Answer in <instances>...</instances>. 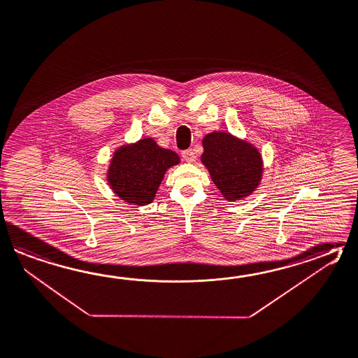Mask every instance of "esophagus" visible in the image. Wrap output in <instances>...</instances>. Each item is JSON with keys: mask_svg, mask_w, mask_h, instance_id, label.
<instances>
[{"mask_svg": "<svg viewBox=\"0 0 358 358\" xmlns=\"http://www.w3.org/2000/svg\"><path fill=\"white\" fill-rule=\"evenodd\" d=\"M182 158L185 161L191 163V162L195 161V154H194V152H192L191 149H187V150H183Z\"/></svg>", "mask_w": 358, "mask_h": 358, "instance_id": "obj_1", "label": "esophagus"}]
</instances>
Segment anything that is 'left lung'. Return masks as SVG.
Masks as SVG:
<instances>
[{
    "instance_id": "left-lung-1",
    "label": "left lung",
    "mask_w": 358,
    "mask_h": 358,
    "mask_svg": "<svg viewBox=\"0 0 358 358\" xmlns=\"http://www.w3.org/2000/svg\"><path fill=\"white\" fill-rule=\"evenodd\" d=\"M204 164L213 182L228 201L242 200L260 185L263 158L257 148L226 131H213L203 139Z\"/></svg>"
}]
</instances>
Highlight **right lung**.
I'll list each match as a JSON object with an SVG mask.
<instances>
[{"label":"right lung","instance_id":"1","mask_svg":"<svg viewBox=\"0 0 358 358\" xmlns=\"http://www.w3.org/2000/svg\"><path fill=\"white\" fill-rule=\"evenodd\" d=\"M178 163V154L158 145L153 138H143L115 150L107 182L126 203L138 206L150 204L167 169Z\"/></svg>","mask_w":358,"mask_h":358}]
</instances>
